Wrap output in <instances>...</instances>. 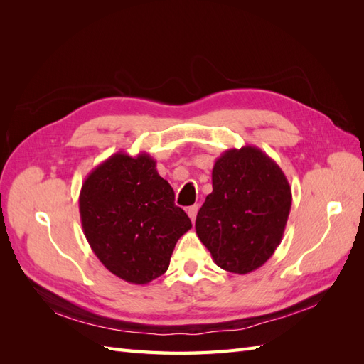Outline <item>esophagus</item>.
<instances>
[{"instance_id":"esophagus-1","label":"esophagus","mask_w":364,"mask_h":364,"mask_svg":"<svg viewBox=\"0 0 364 364\" xmlns=\"http://www.w3.org/2000/svg\"><path fill=\"white\" fill-rule=\"evenodd\" d=\"M197 211H199V205H193V206H190L188 209H186V214H188V217L191 218V222H194V220H196Z\"/></svg>"}]
</instances>
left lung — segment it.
Returning a JSON list of instances; mask_svg holds the SVG:
<instances>
[{
  "instance_id": "left-lung-1",
  "label": "left lung",
  "mask_w": 364,
  "mask_h": 364,
  "mask_svg": "<svg viewBox=\"0 0 364 364\" xmlns=\"http://www.w3.org/2000/svg\"><path fill=\"white\" fill-rule=\"evenodd\" d=\"M290 208V183L277 162L253 146L229 149L214 164L196 234L220 269L246 274L279 246Z\"/></svg>"
}]
</instances>
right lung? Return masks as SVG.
<instances>
[{
  "label": "right lung",
  "instance_id": "right-lung-1",
  "mask_svg": "<svg viewBox=\"0 0 364 364\" xmlns=\"http://www.w3.org/2000/svg\"><path fill=\"white\" fill-rule=\"evenodd\" d=\"M85 237L115 277L144 285L167 272L191 220L149 153L118 151L85 179L79 197Z\"/></svg>",
  "mask_w": 364,
  "mask_h": 364
}]
</instances>
